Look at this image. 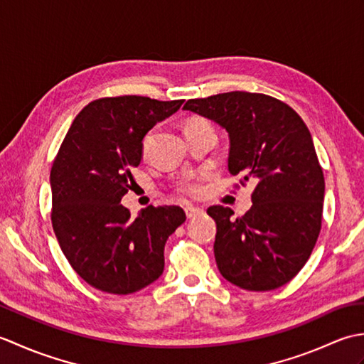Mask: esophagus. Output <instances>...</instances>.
Returning a JSON list of instances; mask_svg holds the SVG:
<instances>
[{
    "instance_id": "1",
    "label": "esophagus",
    "mask_w": 364,
    "mask_h": 364,
    "mask_svg": "<svg viewBox=\"0 0 364 364\" xmlns=\"http://www.w3.org/2000/svg\"><path fill=\"white\" fill-rule=\"evenodd\" d=\"M184 213H186L188 219H194V218H197V215L203 214V210H200V208H194V206H188V208H184Z\"/></svg>"
}]
</instances>
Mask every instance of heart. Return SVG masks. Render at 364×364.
I'll list each match as a JSON object with an SVG mask.
<instances>
[{
    "instance_id": "b5f03b06",
    "label": "heart",
    "mask_w": 364,
    "mask_h": 364,
    "mask_svg": "<svg viewBox=\"0 0 364 364\" xmlns=\"http://www.w3.org/2000/svg\"><path fill=\"white\" fill-rule=\"evenodd\" d=\"M192 125H210V123H208L205 119H192L188 123V127H192ZM151 141H153V131H150V133L144 137V141H142V153L149 151ZM180 192H181L183 196L196 197V196L200 194V192H202V188H200V184L196 180H188V181H183L180 184Z\"/></svg>"
}]
</instances>
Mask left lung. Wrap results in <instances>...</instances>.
<instances>
[{
  "instance_id": "1",
  "label": "left lung",
  "mask_w": 364,
  "mask_h": 364,
  "mask_svg": "<svg viewBox=\"0 0 364 364\" xmlns=\"http://www.w3.org/2000/svg\"><path fill=\"white\" fill-rule=\"evenodd\" d=\"M183 109L219 123L230 137V173L257 181L242 218L208 208L222 277L247 291L280 288L305 266L322 225L326 183L310 131L291 106L264 94L227 92Z\"/></svg>"
}]
</instances>
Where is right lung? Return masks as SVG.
I'll return each instance as SVG.
<instances>
[{"instance_id": "add662e5", "label": "right lung", "mask_w": 364, "mask_h": 364, "mask_svg": "<svg viewBox=\"0 0 364 364\" xmlns=\"http://www.w3.org/2000/svg\"><path fill=\"white\" fill-rule=\"evenodd\" d=\"M184 100L100 98L76 115L53 162L51 223L84 282L109 294L141 291L164 270V245L186 220L180 206H146L136 219L122 197L141 164L145 134Z\"/></svg>"}]
</instances>
